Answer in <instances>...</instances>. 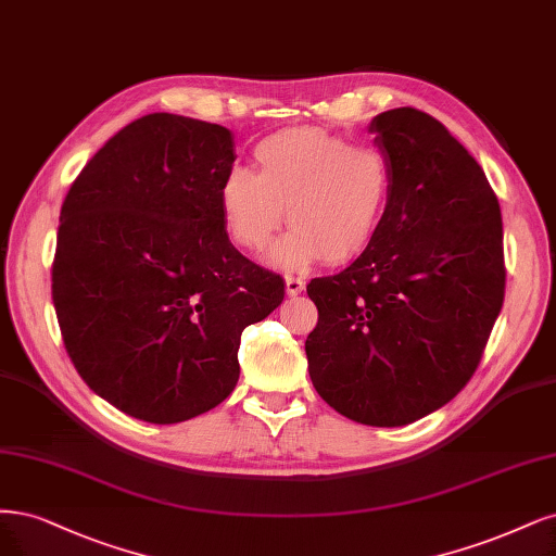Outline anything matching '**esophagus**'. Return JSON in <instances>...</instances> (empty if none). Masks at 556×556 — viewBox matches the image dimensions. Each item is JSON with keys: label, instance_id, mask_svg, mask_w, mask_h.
<instances>
[{"label": "esophagus", "instance_id": "esophagus-1", "mask_svg": "<svg viewBox=\"0 0 556 556\" xmlns=\"http://www.w3.org/2000/svg\"><path fill=\"white\" fill-rule=\"evenodd\" d=\"M303 287H305V282H303L301 278H294V276H285V292L290 294V296H296V294H301V292H303Z\"/></svg>", "mask_w": 556, "mask_h": 556}]
</instances>
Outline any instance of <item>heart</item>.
I'll use <instances>...</instances> for the list:
<instances>
[{
    "label": "heart",
    "instance_id": "heart-1",
    "mask_svg": "<svg viewBox=\"0 0 556 556\" xmlns=\"http://www.w3.org/2000/svg\"><path fill=\"white\" fill-rule=\"evenodd\" d=\"M260 172L235 165L220 186L225 225L237 243L262 251L285 216L292 227L269 260L299 271L317 257L344 262L372 239L391 193L389 163L375 147L350 144L319 128L264 138Z\"/></svg>",
    "mask_w": 556,
    "mask_h": 556
}]
</instances>
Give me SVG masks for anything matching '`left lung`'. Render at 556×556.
<instances>
[{"label": "left lung", "instance_id": "1", "mask_svg": "<svg viewBox=\"0 0 556 556\" xmlns=\"http://www.w3.org/2000/svg\"><path fill=\"white\" fill-rule=\"evenodd\" d=\"M391 169L363 253L308 282L315 391L363 426L397 428L444 407L471 379L504 303V229L485 172L442 122L414 108L370 122Z\"/></svg>", "mask_w": 556, "mask_h": 556}]
</instances>
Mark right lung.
I'll use <instances>...</instances> for the list:
<instances>
[{
  "mask_svg": "<svg viewBox=\"0 0 556 556\" xmlns=\"http://www.w3.org/2000/svg\"><path fill=\"white\" fill-rule=\"evenodd\" d=\"M235 159L229 128L154 112L96 151L62 206L52 303L66 352L96 395L147 424L220 405L243 329L285 296L227 237Z\"/></svg>",
  "mask_w": 556,
  "mask_h": 556,
  "instance_id": "add662e5",
  "label": "right lung"
}]
</instances>
